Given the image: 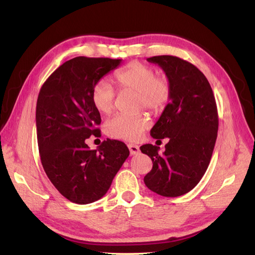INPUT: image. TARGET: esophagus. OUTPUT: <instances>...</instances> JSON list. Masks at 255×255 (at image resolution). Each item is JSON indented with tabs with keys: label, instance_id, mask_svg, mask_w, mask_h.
Here are the masks:
<instances>
[{
	"label": "esophagus",
	"instance_id": "34e87169",
	"mask_svg": "<svg viewBox=\"0 0 255 255\" xmlns=\"http://www.w3.org/2000/svg\"><path fill=\"white\" fill-rule=\"evenodd\" d=\"M128 148H129V151H130V154L131 155H134V154H138L139 153V145L137 144H133V143H129L128 144Z\"/></svg>",
	"mask_w": 255,
	"mask_h": 255
}]
</instances>
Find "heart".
<instances>
[{
	"label": "heart",
	"mask_w": 255,
	"mask_h": 255,
	"mask_svg": "<svg viewBox=\"0 0 255 255\" xmlns=\"http://www.w3.org/2000/svg\"><path fill=\"white\" fill-rule=\"evenodd\" d=\"M115 81L121 89L137 91L138 107H145L154 113L162 112L169 104L172 86L169 79L156 75L155 70L140 61H132L115 73ZM116 92L111 83L101 79L92 89V103L97 112L112 113ZM150 118L145 113L117 114L108 119L105 130L108 136L123 140H138L150 127Z\"/></svg>",
	"instance_id": "obj_1"
}]
</instances>
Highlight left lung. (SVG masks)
I'll list each match as a JSON object with an SVG mask.
<instances>
[{
	"mask_svg": "<svg viewBox=\"0 0 255 255\" xmlns=\"http://www.w3.org/2000/svg\"><path fill=\"white\" fill-rule=\"evenodd\" d=\"M149 62L163 70L172 86L170 103L150 131L154 139L169 138L165 151L143 144L152 160L145 186L164 197L188 193L202 180L213 155L218 132V112L211 86L204 73L181 58L155 56Z\"/></svg>",
	"mask_w": 255,
	"mask_h": 255,
	"instance_id": "obj_1",
	"label": "left lung"
}]
</instances>
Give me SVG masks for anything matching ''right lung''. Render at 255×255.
I'll return each mask as SVG.
<instances>
[{
    "mask_svg": "<svg viewBox=\"0 0 255 255\" xmlns=\"http://www.w3.org/2000/svg\"><path fill=\"white\" fill-rule=\"evenodd\" d=\"M122 59L77 57L61 64L42 84L36 106L37 141L42 167L70 202L99 200L128 158L127 145L107 139L96 150L85 140L101 130L100 112L92 103L97 81Z\"/></svg>",
    "mask_w": 255,
    "mask_h": 255,
    "instance_id": "add662e5",
    "label": "right lung"
}]
</instances>
